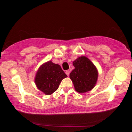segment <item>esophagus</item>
<instances>
[{"label":"esophagus","instance_id":"1","mask_svg":"<svg viewBox=\"0 0 132 132\" xmlns=\"http://www.w3.org/2000/svg\"><path fill=\"white\" fill-rule=\"evenodd\" d=\"M66 74L68 76H69V75H70V71H66Z\"/></svg>","mask_w":132,"mask_h":132}]
</instances>
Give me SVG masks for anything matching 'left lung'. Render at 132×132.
I'll use <instances>...</instances> for the list:
<instances>
[{
	"label": "left lung",
	"instance_id": "obj_1",
	"mask_svg": "<svg viewBox=\"0 0 132 132\" xmlns=\"http://www.w3.org/2000/svg\"><path fill=\"white\" fill-rule=\"evenodd\" d=\"M75 69L70 73V78L75 89L84 93L93 89L98 80V72L94 64L85 56L79 57L73 62Z\"/></svg>",
	"mask_w": 132,
	"mask_h": 132
}]
</instances>
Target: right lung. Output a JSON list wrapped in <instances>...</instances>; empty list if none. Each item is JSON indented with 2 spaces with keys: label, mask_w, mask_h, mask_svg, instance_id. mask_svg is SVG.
<instances>
[{
  "label": "right lung",
  "mask_w": 132,
  "mask_h": 132,
  "mask_svg": "<svg viewBox=\"0 0 132 132\" xmlns=\"http://www.w3.org/2000/svg\"><path fill=\"white\" fill-rule=\"evenodd\" d=\"M66 77L67 75L61 66L50 61L39 68L34 82L38 89L50 95L57 89L61 81Z\"/></svg>",
  "instance_id": "obj_1"
}]
</instances>
